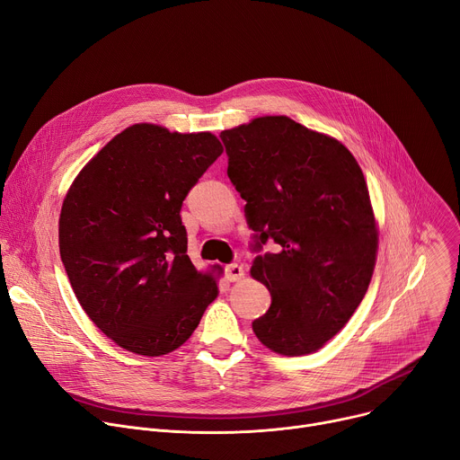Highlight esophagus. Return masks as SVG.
Here are the masks:
<instances>
[{
  "instance_id": "obj_1",
  "label": "esophagus",
  "mask_w": 460,
  "mask_h": 460,
  "mask_svg": "<svg viewBox=\"0 0 460 460\" xmlns=\"http://www.w3.org/2000/svg\"><path fill=\"white\" fill-rule=\"evenodd\" d=\"M243 276H244V269H243V265L232 263V265H228V267H226V278H228L230 281H237V279H241Z\"/></svg>"
}]
</instances>
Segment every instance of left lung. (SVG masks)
<instances>
[{
	"instance_id": "8db88e82",
	"label": "left lung",
	"mask_w": 460,
	"mask_h": 460,
	"mask_svg": "<svg viewBox=\"0 0 460 460\" xmlns=\"http://www.w3.org/2000/svg\"><path fill=\"white\" fill-rule=\"evenodd\" d=\"M221 137L258 249L269 237L279 244L251 267L272 296L252 330L279 356H307L346 326L370 286L379 232L365 174L339 139L288 116Z\"/></svg>"
}]
</instances>
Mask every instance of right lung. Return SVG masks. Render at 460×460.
I'll use <instances>...</instances> for the list:
<instances>
[{
    "mask_svg": "<svg viewBox=\"0 0 460 460\" xmlns=\"http://www.w3.org/2000/svg\"><path fill=\"white\" fill-rule=\"evenodd\" d=\"M221 155L211 132L136 123L79 171L64 197L58 249L69 284L92 323L137 356L181 348L219 295L225 270L191 263L181 208Z\"/></svg>",
    "mask_w": 460,
    "mask_h": 460,
    "instance_id": "obj_1",
    "label": "right lung"
}]
</instances>
